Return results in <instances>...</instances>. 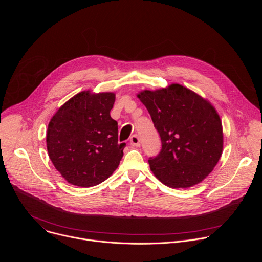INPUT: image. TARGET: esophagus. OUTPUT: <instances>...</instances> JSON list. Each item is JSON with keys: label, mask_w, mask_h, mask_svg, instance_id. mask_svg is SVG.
<instances>
[{"label": "esophagus", "mask_w": 262, "mask_h": 262, "mask_svg": "<svg viewBox=\"0 0 262 262\" xmlns=\"http://www.w3.org/2000/svg\"><path fill=\"white\" fill-rule=\"evenodd\" d=\"M130 145L134 146V147H139L141 145L140 143V138L138 135H134L132 138H130Z\"/></svg>", "instance_id": "1"}]
</instances>
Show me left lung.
Listing matches in <instances>:
<instances>
[{
  "label": "left lung",
  "instance_id": "8db88e82",
  "mask_svg": "<svg viewBox=\"0 0 262 262\" xmlns=\"http://www.w3.org/2000/svg\"><path fill=\"white\" fill-rule=\"evenodd\" d=\"M160 134L162 149L148 163L156 177L174 189L201 182L223 151L222 121L211 103L179 84L138 95Z\"/></svg>",
  "mask_w": 262,
  "mask_h": 262
}]
</instances>
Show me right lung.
Wrapping results in <instances>:
<instances>
[{
    "label": "right lung",
    "instance_id": "obj_1",
    "mask_svg": "<svg viewBox=\"0 0 262 262\" xmlns=\"http://www.w3.org/2000/svg\"><path fill=\"white\" fill-rule=\"evenodd\" d=\"M114 102L113 92L82 91L51 119L47 132L49 157L67 182L89 188L118 168L125 143H118V123L110 115Z\"/></svg>",
    "mask_w": 262,
    "mask_h": 262
}]
</instances>
